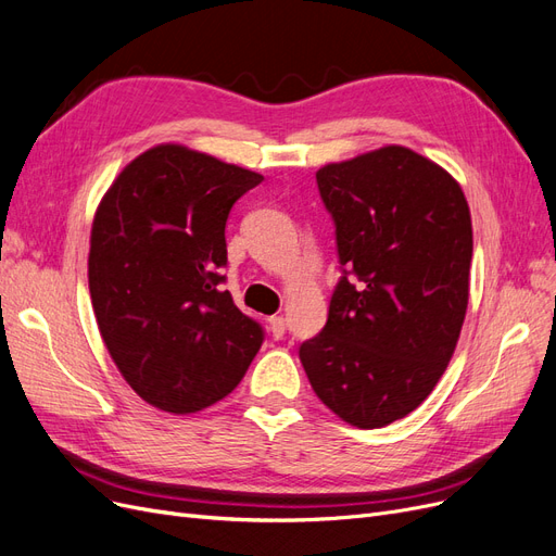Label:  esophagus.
<instances>
[{"label":"esophagus","instance_id":"obj_1","mask_svg":"<svg viewBox=\"0 0 556 556\" xmlns=\"http://www.w3.org/2000/svg\"><path fill=\"white\" fill-rule=\"evenodd\" d=\"M285 329H288V323H285V317H282V315L268 317V331H271L274 339H282V336H285Z\"/></svg>","mask_w":556,"mask_h":556}]
</instances>
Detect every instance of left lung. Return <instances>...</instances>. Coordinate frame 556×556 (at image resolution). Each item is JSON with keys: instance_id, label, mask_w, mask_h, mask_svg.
<instances>
[{"instance_id": "1", "label": "left lung", "mask_w": 556, "mask_h": 556, "mask_svg": "<svg viewBox=\"0 0 556 556\" xmlns=\"http://www.w3.org/2000/svg\"><path fill=\"white\" fill-rule=\"evenodd\" d=\"M339 260L325 329L299 348L317 399L357 429L422 403L457 348L468 306L473 227L462 185L406 146L317 169Z\"/></svg>"}]
</instances>
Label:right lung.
<instances>
[{"label": "right lung", "mask_w": 556, "mask_h": 556, "mask_svg": "<svg viewBox=\"0 0 556 556\" xmlns=\"http://www.w3.org/2000/svg\"><path fill=\"white\" fill-rule=\"evenodd\" d=\"M264 180L180 143L134 157L102 197L88 282L99 333L146 403L174 415L225 399L262 348V327L220 288L225 225Z\"/></svg>", "instance_id": "obj_1"}]
</instances>
